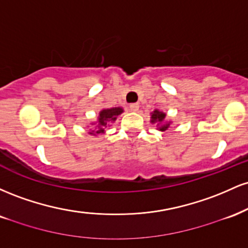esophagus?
<instances>
[{
	"mask_svg": "<svg viewBox=\"0 0 248 248\" xmlns=\"http://www.w3.org/2000/svg\"><path fill=\"white\" fill-rule=\"evenodd\" d=\"M139 108H140V105L139 104H130L129 105V109L132 110V112H138Z\"/></svg>",
	"mask_w": 248,
	"mask_h": 248,
	"instance_id": "obj_1",
	"label": "esophagus"
}]
</instances>
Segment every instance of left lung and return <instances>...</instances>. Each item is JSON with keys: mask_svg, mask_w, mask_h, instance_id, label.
<instances>
[{"mask_svg": "<svg viewBox=\"0 0 248 248\" xmlns=\"http://www.w3.org/2000/svg\"><path fill=\"white\" fill-rule=\"evenodd\" d=\"M150 122L156 124V129L167 133L171 126V121L167 120V114L160 109H155L150 113Z\"/></svg>", "mask_w": 248, "mask_h": 248, "instance_id": "left-lung-1", "label": "left lung"}]
</instances>
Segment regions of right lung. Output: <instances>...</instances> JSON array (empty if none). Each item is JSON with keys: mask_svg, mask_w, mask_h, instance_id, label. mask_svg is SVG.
I'll list each match as a JSON object with an SVG mask.
<instances>
[{"mask_svg": "<svg viewBox=\"0 0 248 248\" xmlns=\"http://www.w3.org/2000/svg\"><path fill=\"white\" fill-rule=\"evenodd\" d=\"M124 113V108L122 107H113V108H104L99 112L98 119L94 122H91V126L88 134L93 136H98L99 134L105 133V127L109 126L110 124H114L118 116Z\"/></svg>", "mask_w": 248, "mask_h": 248, "instance_id": "obj_1", "label": "right lung"}]
</instances>
